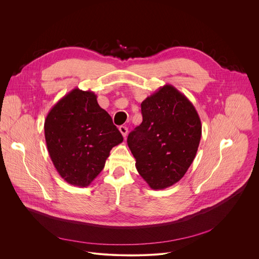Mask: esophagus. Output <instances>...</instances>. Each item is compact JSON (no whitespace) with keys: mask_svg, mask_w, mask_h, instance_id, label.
Returning <instances> with one entry per match:
<instances>
[{"mask_svg":"<svg viewBox=\"0 0 259 259\" xmlns=\"http://www.w3.org/2000/svg\"><path fill=\"white\" fill-rule=\"evenodd\" d=\"M119 130H120V132L122 133V135H123L124 137H126V136H127L128 128H127L126 126H120V127H119Z\"/></svg>","mask_w":259,"mask_h":259,"instance_id":"1","label":"esophagus"}]
</instances>
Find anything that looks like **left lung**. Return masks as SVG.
Returning <instances> with one entry per match:
<instances>
[{"label":"left lung","mask_w":259,"mask_h":259,"mask_svg":"<svg viewBox=\"0 0 259 259\" xmlns=\"http://www.w3.org/2000/svg\"><path fill=\"white\" fill-rule=\"evenodd\" d=\"M142 123L127 138L136 169L153 190L179 181L196 155L202 124L194 104L166 84L141 103Z\"/></svg>","instance_id":"8db88e82"}]
</instances>
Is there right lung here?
I'll return each instance as SVG.
<instances>
[{"label": "right lung", "mask_w": 259, "mask_h": 259, "mask_svg": "<svg viewBox=\"0 0 259 259\" xmlns=\"http://www.w3.org/2000/svg\"><path fill=\"white\" fill-rule=\"evenodd\" d=\"M50 158L71 186L86 188L104 167L110 150L123 141L92 91L72 89L50 109L45 124Z\"/></svg>", "instance_id": "1"}]
</instances>
